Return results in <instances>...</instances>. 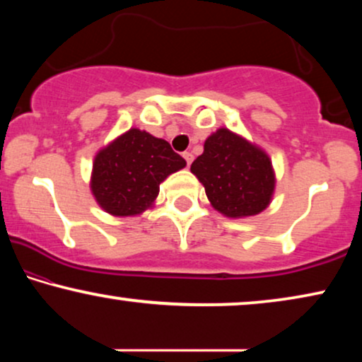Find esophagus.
<instances>
[{
	"label": "esophagus",
	"instance_id": "obj_1",
	"mask_svg": "<svg viewBox=\"0 0 362 362\" xmlns=\"http://www.w3.org/2000/svg\"><path fill=\"white\" fill-rule=\"evenodd\" d=\"M182 156H185V160H186V163H187V166H189L191 163H192V160H194V156H192V153H189V151H185V153H182Z\"/></svg>",
	"mask_w": 362,
	"mask_h": 362
}]
</instances>
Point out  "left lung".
I'll return each instance as SVG.
<instances>
[{
	"instance_id": "8db88e82",
	"label": "left lung",
	"mask_w": 362,
	"mask_h": 362,
	"mask_svg": "<svg viewBox=\"0 0 362 362\" xmlns=\"http://www.w3.org/2000/svg\"><path fill=\"white\" fill-rule=\"evenodd\" d=\"M211 206L222 216L242 219L260 214L275 192L270 156L239 133L219 128L204 141V151L191 165Z\"/></svg>"
}]
</instances>
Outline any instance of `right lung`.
<instances>
[{
    "mask_svg": "<svg viewBox=\"0 0 362 362\" xmlns=\"http://www.w3.org/2000/svg\"><path fill=\"white\" fill-rule=\"evenodd\" d=\"M185 166L166 140L130 128L97 151L90 191L110 216H140L155 206L161 182Z\"/></svg>",
    "mask_w": 362,
    "mask_h": 362,
    "instance_id": "obj_1",
    "label": "right lung"
}]
</instances>
